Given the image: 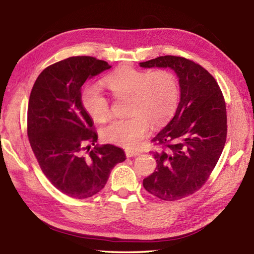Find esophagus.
Wrapping results in <instances>:
<instances>
[{
  "label": "esophagus",
  "mask_w": 254,
  "mask_h": 254,
  "mask_svg": "<svg viewBox=\"0 0 254 254\" xmlns=\"http://www.w3.org/2000/svg\"><path fill=\"white\" fill-rule=\"evenodd\" d=\"M125 153H126L127 157H133V156H137L140 154L138 151H131V150H126Z\"/></svg>",
  "instance_id": "obj_1"
}]
</instances>
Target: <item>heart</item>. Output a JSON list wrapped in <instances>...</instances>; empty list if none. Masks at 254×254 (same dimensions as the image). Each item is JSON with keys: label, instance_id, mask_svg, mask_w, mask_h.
I'll return each mask as SVG.
<instances>
[{"label": "heart", "instance_id": "b5f03b06", "mask_svg": "<svg viewBox=\"0 0 254 254\" xmlns=\"http://www.w3.org/2000/svg\"><path fill=\"white\" fill-rule=\"evenodd\" d=\"M104 84L117 99H128V119L113 120L101 130L110 143L126 148L138 147L150 128L160 127L174 116L180 98L176 74L167 69L152 72L123 67L104 77ZM84 110L98 123L110 116L109 99L96 85L82 91Z\"/></svg>", "mask_w": 254, "mask_h": 254}]
</instances>
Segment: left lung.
Masks as SVG:
<instances>
[{"label":"left lung","instance_id":"obj_1","mask_svg":"<svg viewBox=\"0 0 254 254\" xmlns=\"http://www.w3.org/2000/svg\"><path fill=\"white\" fill-rule=\"evenodd\" d=\"M140 66L170 67L179 78L180 102L172 120L152 140L163 150L153 152L157 166L143 187L163 200L181 199L206 183L223 151L224 97L211 74L191 60L162 56Z\"/></svg>","mask_w":254,"mask_h":254}]
</instances>
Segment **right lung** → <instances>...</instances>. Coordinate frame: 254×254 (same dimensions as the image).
Wrapping results in <instances>:
<instances>
[{
    "label": "right lung",
    "instance_id": "1",
    "mask_svg": "<svg viewBox=\"0 0 254 254\" xmlns=\"http://www.w3.org/2000/svg\"><path fill=\"white\" fill-rule=\"evenodd\" d=\"M110 67L106 61L88 56L66 58L43 70L31 90L30 145L43 174L72 198L99 193L114 166L126 159L121 147L96 144L94 122L82 104L80 88L86 79ZM91 145L95 147L90 150Z\"/></svg>",
    "mask_w": 254,
    "mask_h": 254
}]
</instances>
